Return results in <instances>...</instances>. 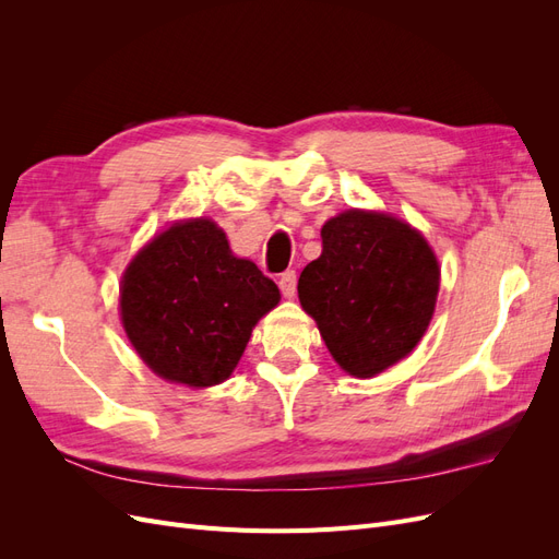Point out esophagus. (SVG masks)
<instances>
[{
    "label": "esophagus",
    "mask_w": 559,
    "mask_h": 559,
    "mask_svg": "<svg viewBox=\"0 0 559 559\" xmlns=\"http://www.w3.org/2000/svg\"><path fill=\"white\" fill-rule=\"evenodd\" d=\"M280 289L286 298H292L296 294V270H286V273L280 275Z\"/></svg>",
    "instance_id": "esophagus-1"
}]
</instances>
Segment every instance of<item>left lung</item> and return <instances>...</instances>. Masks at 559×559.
<instances>
[{
	"label": "left lung",
	"mask_w": 559,
	"mask_h": 559,
	"mask_svg": "<svg viewBox=\"0 0 559 559\" xmlns=\"http://www.w3.org/2000/svg\"><path fill=\"white\" fill-rule=\"evenodd\" d=\"M441 284L429 242L382 212L347 210L321 228V257L302 267L300 306L335 364L373 378L415 349Z\"/></svg>",
	"instance_id": "obj_1"
}]
</instances>
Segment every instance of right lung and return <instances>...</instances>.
Listing matches in <instances>:
<instances>
[{"mask_svg":"<svg viewBox=\"0 0 559 559\" xmlns=\"http://www.w3.org/2000/svg\"><path fill=\"white\" fill-rule=\"evenodd\" d=\"M280 302L257 263L233 257L212 218H189L156 235L121 282V321L156 376L212 386L228 380L251 329Z\"/></svg>","mask_w":559,"mask_h":559,"instance_id":"add662e5","label":"right lung"}]
</instances>
